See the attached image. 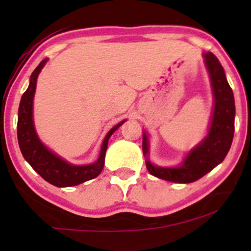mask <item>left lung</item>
I'll list each match as a JSON object with an SVG mask.
<instances>
[{"label":"left lung","instance_id":"1","mask_svg":"<svg viewBox=\"0 0 251 251\" xmlns=\"http://www.w3.org/2000/svg\"><path fill=\"white\" fill-rule=\"evenodd\" d=\"M204 63L211 82L214 108L208 133L186 153L178 166H158L150 160V140L143 132L146 168L154 177L174 183H192L221 164L229 152L235 131V99L221 62L212 53H204Z\"/></svg>","mask_w":251,"mask_h":251}]
</instances>
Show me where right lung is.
Returning <instances> with one entry per match:
<instances>
[{
  "mask_svg": "<svg viewBox=\"0 0 251 251\" xmlns=\"http://www.w3.org/2000/svg\"><path fill=\"white\" fill-rule=\"evenodd\" d=\"M47 61L48 59L42 60L30 75L29 86L21 98L19 106V118H17V140L25 159L43 179L57 188H68L93 179L100 175L105 165V154L108 146V139L126 120H123L109 129L102 142L99 158L88 165H74L48 149L40 140L36 133L33 118V103L37 76Z\"/></svg>",
  "mask_w": 251,
  "mask_h": 251,
  "instance_id": "right-lung-1",
  "label": "right lung"
}]
</instances>
